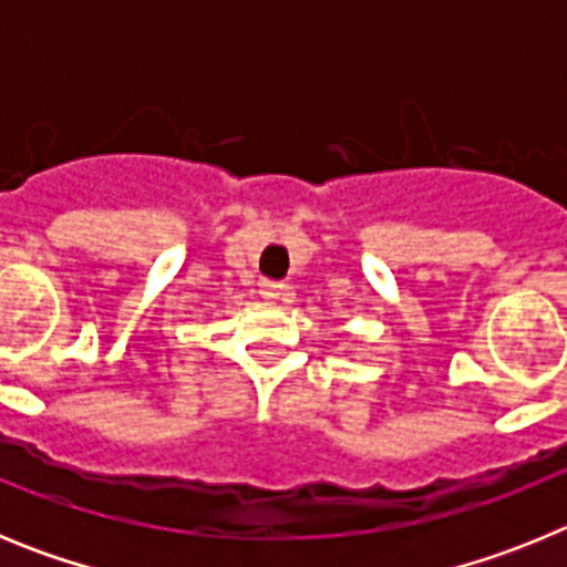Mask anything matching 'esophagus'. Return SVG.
I'll return each mask as SVG.
<instances>
[{"label": "esophagus", "instance_id": "esophagus-1", "mask_svg": "<svg viewBox=\"0 0 567 567\" xmlns=\"http://www.w3.org/2000/svg\"><path fill=\"white\" fill-rule=\"evenodd\" d=\"M258 289H260V298L264 300H278L287 295L289 287L287 284H278V280H260Z\"/></svg>", "mask_w": 567, "mask_h": 567}]
</instances>
